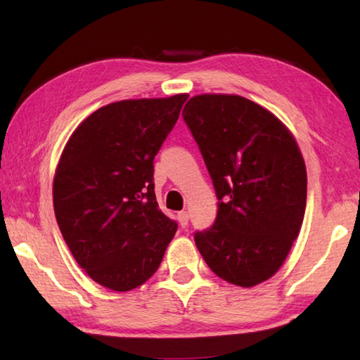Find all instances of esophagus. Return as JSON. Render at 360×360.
<instances>
[{"mask_svg": "<svg viewBox=\"0 0 360 360\" xmlns=\"http://www.w3.org/2000/svg\"><path fill=\"white\" fill-rule=\"evenodd\" d=\"M178 221L182 229H186L188 225V212L187 211H181L178 212Z\"/></svg>", "mask_w": 360, "mask_h": 360, "instance_id": "34e87169", "label": "esophagus"}]
</instances>
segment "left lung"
Masks as SVG:
<instances>
[{
  "label": "left lung",
  "instance_id": "1",
  "mask_svg": "<svg viewBox=\"0 0 360 360\" xmlns=\"http://www.w3.org/2000/svg\"><path fill=\"white\" fill-rule=\"evenodd\" d=\"M217 197L200 254L227 283L252 288L288 257L307 206V168L294 136L265 108L238 95H197L182 111Z\"/></svg>",
  "mask_w": 360,
  "mask_h": 360
}]
</instances>
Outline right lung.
<instances>
[{
  "mask_svg": "<svg viewBox=\"0 0 360 360\" xmlns=\"http://www.w3.org/2000/svg\"><path fill=\"white\" fill-rule=\"evenodd\" d=\"M188 95L124 100L90 114L53 179L63 240L87 275L127 292L154 275L178 224L158 210L154 158Z\"/></svg>",
  "mask_w": 360,
  "mask_h": 360,
  "instance_id": "add662e5",
  "label": "right lung"
}]
</instances>
